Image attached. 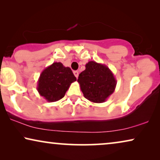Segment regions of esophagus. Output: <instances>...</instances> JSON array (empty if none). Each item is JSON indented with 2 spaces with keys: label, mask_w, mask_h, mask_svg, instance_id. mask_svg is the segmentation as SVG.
Here are the masks:
<instances>
[{
  "label": "esophagus",
  "mask_w": 160,
  "mask_h": 160,
  "mask_svg": "<svg viewBox=\"0 0 160 160\" xmlns=\"http://www.w3.org/2000/svg\"><path fill=\"white\" fill-rule=\"evenodd\" d=\"M73 74H74V76H75L76 77L78 78V72L77 71H73Z\"/></svg>",
  "instance_id": "esophagus-1"
}]
</instances>
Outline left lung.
<instances>
[{
	"label": "left lung",
	"mask_w": 160,
	"mask_h": 160,
	"mask_svg": "<svg viewBox=\"0 0 160 160\" xmlns=\"http://www.w3.org/2000/svg\"><path fill=\"white\" fill-rule=\"evenodd\" d=\"M85 67L77 80L84 98L95 103L105 102L117 86L113 73L107 65L95 61H89Z\"/></svg>",
	"instance_id": "8db88e82"
}]
</instances>
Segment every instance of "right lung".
Instances as JSON below:
<instances>
[{"label":"right lung","mask_w":160,"mask_h":160,"mask_svg":"<svg viewBox=\"0 0 160 160\" xmlns=\"http://www.w3.org/2000/svg\"><path fill=\"white\" fill-rule=\"evenodd\" d=\"M76 78L69 67L61 62H54L41 72L37 90L48 102H56L62 98Z\"/></svg>","instance_id":"add662e5"}]
</instances>
